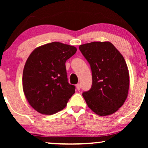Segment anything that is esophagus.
I'll return each mask as SVG.
<instances>
[{"instance_id": "esophagus-1", "label": "esophagus", "mask_w": 148, "mask_h": 148, "mask_svg": "<svg viewBox=\"0 0 148 148\" xmlns=\"http://www.w3.org/2000/svg\"><path fill=\"white\" fill-rule=\"evenodd\" d=\"M76 88H77V90H80V89H81V86H80L79 84H78L76 85Z\"/></svg>"}]
</instances>
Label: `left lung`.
Here are the masks:
<instances>
[{
    "instance_id": "left-lung-1",
    "label": "left lung",
    "mask_w": 148,
    "mask_h": 148,
    "mask_svg": "<svg viewBox=\"0 0 148 148\" xmlns=\"http://www.w3.org/2000/svg\"><path fill=\"white\" fill-rule=\"evenodd\" d=\"M79 48L92 73V88L83 93V97L96 114H113L128 96L129 74L124 57L110 42H92Z\"/></svg>"
}]
</instances>
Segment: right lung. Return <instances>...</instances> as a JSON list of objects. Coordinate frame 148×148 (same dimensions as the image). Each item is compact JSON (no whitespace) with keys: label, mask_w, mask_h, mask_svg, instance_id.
Segmentation results:
<instances>
[{"label":"right lung","mask_w":148,"mask_h":148,"mask_svg":"<svg viewBox=\"0 0 148 148\" xmlns=\"http://www.w3.org/2000/svg\"><path fill=\"white\" fill-rule=\"evenodd\" d=\"M76 51L75 46L54 42L30 54L23 69V90L37 112L48 115L59 112L75 92V87L68 83L65 62Z\"/></svg>","instance_id":"add662e5"}]
</instances>
